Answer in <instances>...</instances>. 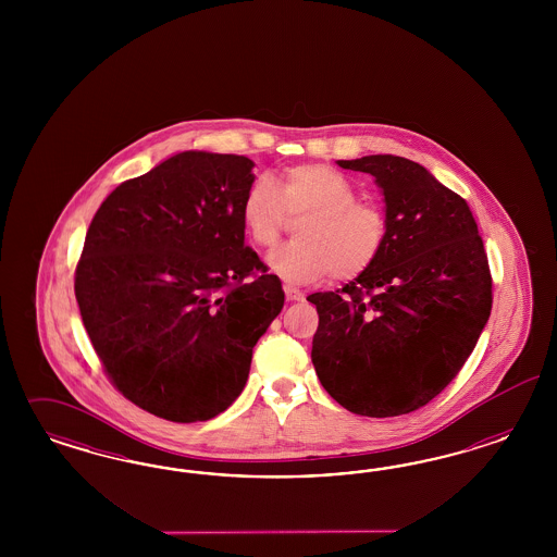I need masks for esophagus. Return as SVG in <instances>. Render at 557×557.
<instances>
[{
	"mask_svg": "<svg viewBox=\"0 0 557 557\" xmlns=\"http://www.w3.org/2000/svg\"><path fill=\"white\" fill-rule=\"evenodd\" d=\"M284 292H286L287 302H302L304 294L300 289H296V287H284Z\"/></svg>",
	"mask_w": 557,
	"mask_h": 557,
	"instance_id": "1",
	"label": "esophagus"
}]
</instances>
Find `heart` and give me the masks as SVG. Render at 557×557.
<instances>
[{
	"label": "heart",
	"mask_w": 557,
	"mask_h": 557,
	"mask_svg": "<svg viewBox=\"0 0 557 557\" xmlns=\"http://www.w3.org/2000/svg\"><path fill=\"white\" fill-rule=\"evenodd\" d=\"M287 219H302L296 243L268 257L270 270L302 286L331 275L349 282L373 268L388 240V216L380 203L357 200V187L338 169L302 163L286 169L282 184L257 175L240 202V222L257 247L270 249Z\"/></svg>",
	"instance_id": "heart-1"
}]
</instances>
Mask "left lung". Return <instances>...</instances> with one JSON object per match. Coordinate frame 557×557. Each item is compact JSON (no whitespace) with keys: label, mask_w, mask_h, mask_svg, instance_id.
<instances>
[{"label":"left lung","mask_w":557,"mask_h":557,"mask_svg":"<svg viewBox=\"0 0 557 557\" xmlns=\"http://www.w3.org/2000/svg\"><path fill=\"white\" fill-rule=\"evenodd\" d=\"M382 189L388 240L363 275L317 292L312 363L324 389L361 417L408 414L445 388L492 308L488 257L470 206L426 169L394 154L337 161Z\"/></svg>","instance_id":"obj_1"}]
</instances>
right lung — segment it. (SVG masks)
<instances>
[{
	"label": "right lung",
	"instance_id": "add662e5",
	"mask_svg": "<svg viewBox=\"0 0 557 557\" xmlns=\"http://www.w3.org/2000/svg\"><path fill=\"white\" fill-rule=\"evenodd\" d=\"M253 168L243 154L177 152L120 184L85 235V331L124 398L165 421H208L233 405L284 308L280 277L245 247Z\"/></svg>",
	"mask_w": 557,
	"mask_h": 557
}]
</instances>
